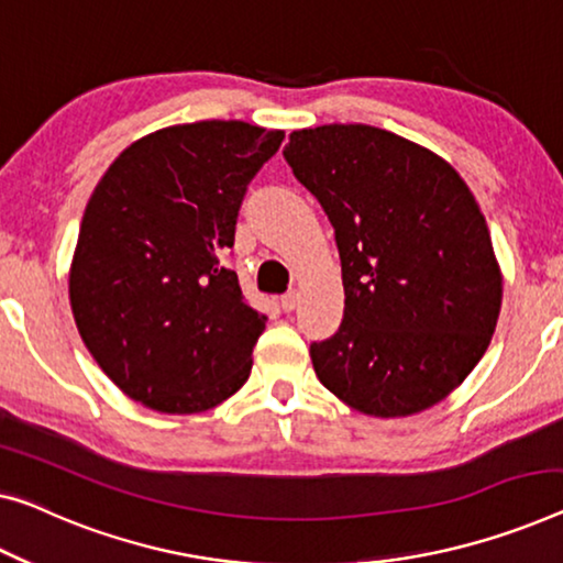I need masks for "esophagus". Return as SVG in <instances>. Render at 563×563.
<instances>
[{"label": "esophagus", "mask_w": 563, "mask_h": 563, "mask_svg": "<svg viewBox=\"0 0 563 563\" xmlns=\"http://www.w3.org/2000/svg\"><path fill=\"white\" fill-rule=\"evenodd\" d=\"M280 306H283L285 313H290V310H296V306H298V290H288V292H285V296L280 298Z\"/></svg>", "instance_id": "1"}]
</instances>
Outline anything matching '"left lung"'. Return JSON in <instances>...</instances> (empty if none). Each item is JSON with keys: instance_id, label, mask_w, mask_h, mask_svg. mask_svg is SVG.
<instances>
[{"instance_id": "1", "label": "left lung", "mask_w": 563, "mask_h": 563, "mask_svg": "<svg viewBox=\"0 0 563 563\" xmlns=\"http://www.w3.org/2000/svg\"><path fill=\"white\" fill-rule=\"evenodd\" d=\"M335 232L343 321L310 343L316 376L349 407L407 417L481 362L503 280L485 217L432 151L364 123L292 131L283 148Z\"/></svg>"}]
</instances>
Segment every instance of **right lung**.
<instances>
[{
	"instance_id": "1",
	"label": "right lung",
	"mask_w": 563,
	"mask_h": 563,
	"mask_svg": "<svg viewBox=\"0 0 563 563\" xmlns=\"http://www.w3.org/2000/svg\"><path fill=\"white\" fill-rule=\"evenodd\" d=\"M283 131L169 125L108 166L80 222L70 306L108 379L156 412L195 415L247 382L265 316L224 265L247 184Z\"/></svg>"
}]
</instances>
